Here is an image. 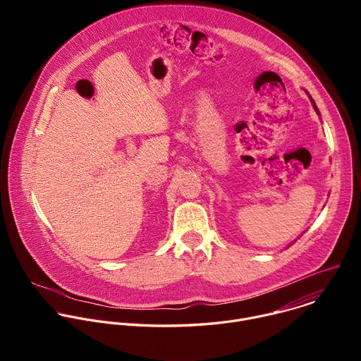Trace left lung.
<instances>
[{
  "label": "left lung",
  "mask_w": 361,
  "mask_h": 361,
  "mask_svg": "<svg viewBox=\"0 0 361 361\" xmlns=\"http://www.w3.org/2000/svg\"><path fill=\"white\" fill-rule=\"evenodd\" d=\"M312 102H313V107H314V110H316V113L319 114V109H317V106L314 104V101H313V98H312Z\"/></svg>",
  "instance_id": "left-lung-1"
}]
</instances>
